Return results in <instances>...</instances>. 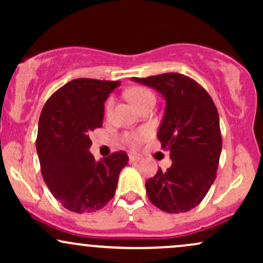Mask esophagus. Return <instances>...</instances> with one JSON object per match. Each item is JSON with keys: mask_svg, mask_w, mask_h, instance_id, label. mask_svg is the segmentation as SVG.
I'll return each mask as SVG.
<instances>
[{"mask_svg": "<svg viewBox=\"0 0 263 263\" xmlns=\"http://www.w3.org/2000/svg\"><path fill=\"white\" fill-rule=\"evenodd\" d=\"M128 159H129V162L134 163V162H138V161H140L141 157L138 156V155H135V153H129V155H128Z\"/></svg>", "mask_w": 263, "mask_h": 263, "instance_id": "1", "label": "esophagus"}]
</instances>
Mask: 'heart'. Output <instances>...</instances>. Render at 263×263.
<instances>
[{
  "label": "heart",
  "mask_w": 263,
  "mask_h": 263,
  "mask_svg": "<svg viewBox=\"0 0 263 263\" xmlns=\"http://www.w3.org/2000/svg\"><path fill=\"white\" fill-rule=\"evenodd\" d=\"M127 98L129 99V101L135 105L137 108H141L143 105L148 104V102H155L156 101V96L155 93L151 89L146 86H134L126 92ZM114 106V99L110 98L106 101V105H105V111H106V115H110L111 110H112ZM152 135L149 128H140L136 129V131L132 132H126V134L122 135L121 141L125 144L131 147H137L140 146L141 143H143L147 138H149V136Z\"/></svg>",
  "instance_id": "b5f03b06"
}]
</instances>
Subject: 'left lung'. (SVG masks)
Instances as JSON below:
<instances>
[{"label": "left lung", "mask_w": 263, "mask_h": 263, "mask_svg": "<svg viewBox=\"0 0 263 263\" xmlns=\"http://www.w3.org/2000/svg\"><path fill=\"white\" fill-rule=\"evenodd\" d=\"M158 90L165 111L158 140L173 163L146 182L151 203L170 214L197 206L216 178L222 140L218 108L200 84L179 73L132 78Z\"/></svg>", "instance_id": "1"}]
</instances>
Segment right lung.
<instances>
[{"label": "right lung", "instance_id": "1", "mask_svg": "<svg viewBox=\"0 0 263 263\" xmlns=\"http://www.w3.org/2000/svg\"><path fill=\"white\" fill-rule=\"evenodd\" d=\"M121 81L80 78L66 83L45 102L35 141L42 176L52 194L78 214L100 210L114 198L125 151L96 162L89 135L100 128L104 102Z\"/></svg>", "mask_w": 263, "mask_h": 263}]
</instances>
